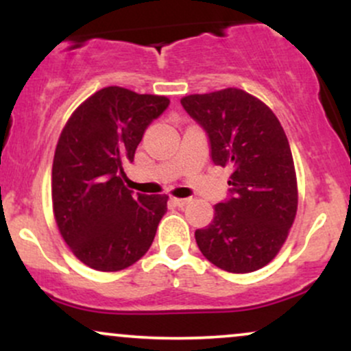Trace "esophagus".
<instances>
[{
    "mask_svg": "<svg viewBox=\"0 0 351 351\" xmlns=\"http://www.w3.org/2000/svg\"><path fill=\"white\" fill-rule=\"evenodd\" d=\"M171 203L175 204V206L183 208V206H186V204L189 203V198H171Z\"/></svg>",
    "mask_w": 351,
    "mask_h": 351,
    "instance_id": "1",
    "label": "esophagus"
}]
</instances>
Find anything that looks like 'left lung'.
Here are the masks:
<instances>
[{
	"label": "left lung",
	"mask_w": 351,
	"mask_h": 351,
	"mask_svg": "<svg viewBox=\"0 0 351 351\" xmlns=\"http://www.w3.org/2000/svg\"><path fill=\"white\" fill-rule=\"evenodd\" d=\"M206 132L211 160L231 167L229 198L196 229L209 263L234 274L267 265L285 243L297 213V178L289 140L274 112L241 88L181 99Z\"/></svg>",
	"instance_id": "obj_1"
}]
</instances>
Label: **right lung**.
Listing matches in <instances>:
<instances>
[{
  "label": "right lung",
  "mask_w": 351,
  "mask_h": 351,
  "mask_svg": "<svg viewBox=\"0 0 351 351\" xmlns=\"http://www.w3.org/2000/svg\"><path fill=\"white\" fill-rule=\"evenodd\" d=\"M170 106L163 95L100 88L67 120L52 163V209L60 236L95 271L128 267L150 249L168 196L125 188L147 127Z\"/></svg>",
  "instance_id": "1"
}]
</instances>
